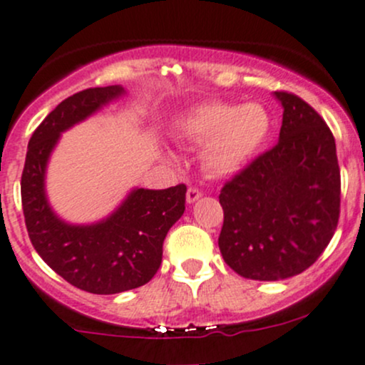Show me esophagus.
Returning <instances> with one entry per match:
<instances>
[{
    "label": "esophagus",
    "instance_id": "1",
    "mask_svg": "<svg viewBox=\"0 0 365 365\" xmlns=\"http://www.w3.org/2000/svg\"><path fill=\"white\" fill-rule=\"evenodd\" d=\"M200 197H202V191H200L198 187H190V190H187V193H186V202L187 203H195Z\"/></svg>",
    "mask_w": 365,
    "mask_h": 365
}]
</instances>
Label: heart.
<instances>
[{
  "label": "heart",
  "mask_w": 365,
  "mask_h": 365,
  "mask_svg": "<svg viewBox=\"0 0 365 365\" xmlns=\"http://www.w3.org/2000/svg\"><path fill=\"white\" fill-rule=\"evenodd\" d=\"M272 118L261 104L209 101L191 108L175 121V134L203 146V163L214 175H231L245 168L262 150Z\"/></svg>",
  "instance_id": "heart-1"
}]
</instances>
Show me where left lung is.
I'll return each instance as SVG.
<instances>
[{"label": "left lung", "instance_id": "8db88e82", "mask_svg": "<svg viewBox=\"0 0 365 365\" xmlns=\"http://www.w3.org/2000/svg\"><path fill=\"white\" fill-rule=\"evenodd\" d=\"M284 108L278 143L222 186L219 249L238 275L284 280L309 268L339 219L336 143L301 97L275 92Z\"/></svg>", "mask_w": 365, "mask_h": 365}]
</instances>
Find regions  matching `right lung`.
<instances>
[{
  "label": "right lung",
  "mask_w": 365,
  "mask_h": 365,
  "mask_svg": "<svg viewBox=\"0 0 365 365\" xmlns=\"http://www.w3.org/2000/svg\"><path fill=\"white\" fill-rule=\"evenodd\" d=\"M123 93V87L111 85L81 90L62 101L31 135L21 179L31 244L57 275L92 294H118L148 284L162 264L168 230L186 203V186L178 184L167 190L137 187L96 225H68L50 209L45 170L58 137Z\"/></svg>",
  "instance_id": "right-lung-1"
}]
</instances>
